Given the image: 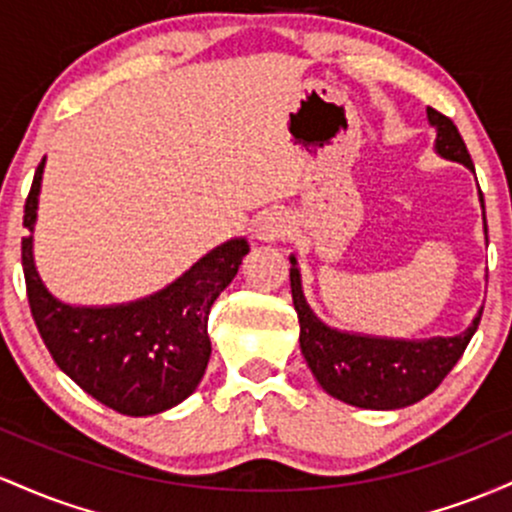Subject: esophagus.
<instances>
[{"label": "esophagus", "mask_w": 512, "mask_h": 512, "mask_svg": "<svg viewBox=\"0 0 512 512\" xmlns=\"http://www.w3.org/2000/svg\"><path fill=\"white\" fill-rule=\"evenodd\" d=\"M287 232H290V220L278 210L263 212L256 220V237L261 241H278L283 239Z\"/></svg>", "instance_id": "1"}]
</instances>
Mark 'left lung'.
I'll list each match as a JSON object with an SVG mask.
<instances>
[{"label":"left lung","mask_w":512,"mask_h":512,"mask_svg":"<svg viewBox=\"0 0 512 512\" xmlns=\"http://www.w3.org/2000/svg\"><path fill=\"white\" fill-rule=\"evenodd\" d=\"M428 120L438 130L435 152L450 162L474 169L457 125L435 108H428ZM479 198L481 208H484L481 191ZM290 263L292 302H295L297 319H300V348L304 360L317 382L324 387V392L350 406L375 411L404 409V406L416 404L423 396L435 392L447 372L462 358L464 348L469 346L481 321L479 312L472 326L459 336H438L426 338V341L360 336V333L331 329L304 300L297 258L290 256Z\"/></svg>","instance_id":"left-lung-1"}]
</instances>
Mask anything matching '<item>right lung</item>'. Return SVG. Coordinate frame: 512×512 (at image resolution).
<instances>
[{
    "instance_id": "obj_1",
    "label": "right lung",
    "mask_w": 512,
    "mask_h": 512,
    "mask_svg": "<svg viewBox=\"0 0 512 512\" xmlns=\"http://www.w3.org/2000/svg\"><path fill=\"white\" fill-rule=\"evenodd\" d=\"M45 159L26 198L21 263L28 304L53 360L86 394L125 416H152L181 404L198 387L212 346L208 314L232 283L246 239H229L164 290L111 307H72L40 280L33 261V225Z\"/></svg>"
}]
</instances>
